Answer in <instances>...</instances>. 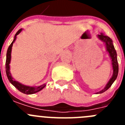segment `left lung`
<instances>
[{
    "mask_svg": "<svg viewBox=\"0 0 125 125\" xmlns=\"http://www.w3.org/2000/svg\"><path fill=\"white\" fill-rule=\"evenodd\" d=\"M98 37L100 39V40L102 41L103 42L105 43L106 51L109 53L110 58L111 59L113 69V73L112 77L110 79V81H108L106 86L101 91L96 93V94H101L108 90L116 79L118 74V59H117L116 52L114 46L113 44L112 39L108 36L104 35L103 33H101V34H100V35H98Z\"/></svg>",
    "mask_w": 125,
    "mask_h": 125,
    "instance_id": "left-lung-1",
    "label": "left lung"
}]
</instances>
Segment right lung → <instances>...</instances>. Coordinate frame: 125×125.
I'll return each mask as SVG.
<instances>
[{
    "mask_svg": "<svg viewBox=\"0 0 125 125\" xmlns=\"http://www.w3.org/2000/svg\"><path fill=\"white\" fill-rule=\"evenodd\" d=\"M22 29H21L16 32L15 36H14V39L10 45L8 49H7V56H6V62H5V71H6V74L7 78H8L9 81H10L12 84H13L15 86V88H17L19 91L22 92V93L27 94H32L36 93L40 91L41 90L43 89L46 86V84L39 86L37 87H32V86H25V85L22 84L20 83L18 81H16L14 79L12 78V76L11 75L10 72V59H11V51H12V47L13 44L15 42V39H16V36L19 34L22 31Z\"/></svg>",
    "mask_w": 125,
    "mask_h": 125,
    "instance_id": "add662e5",
    "label": "right lung"
}]
</instances>
